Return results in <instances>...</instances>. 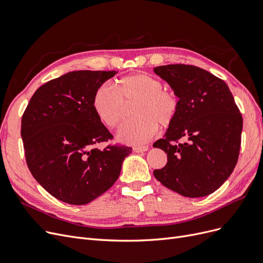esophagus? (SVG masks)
Returning <instances> with one entry per match:
<instances>
[{"instance_id": "34e87169", "label": "esophagus", "mask_w": 263, "mask_h": 263, "mask_svg": "<svg viewBox=\"0 0 263 263\" xmlns=\"http://www.w3.org/2000/svg\"><path fill=\"white\" fill-rule=\"evenodd\" d=\"M149 147L148 146H142V147H136L134 149V151H136V153H145V151H148Z\"/></svg>"}]
</instances>
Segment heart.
I'll list each match as a JSON object with an SVG mask.
<instances>
[{
	"mask_svg": "<svg viewBox=\"0 0 263 263\" xmlns=\"http://www.w3.org/2000/svg\"><path fill=\"white\" fill-rule=\"evenodd\" d=\"M136 101L133 114L136 117L127 122L118 132L124 144L139 146L153 138L157 125L168 127L177 116L178 99L174 93L163 89L159 79L147 73H135L123 78L115 89L103 84L93 98V108L98 118L109 128L123 122L125 103Z\"/></svg>",
	"mask_w": 263,
	"mask_h": 263,
	"instance_id": "b5f03b06",
	"label": "heart"
}]
</instances>
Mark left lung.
Returning a JSON list of instances; mask_svg holds the SVG:
<instances>
[{
    "label": "left lung",
    "mask_w": 263,
    "mask_h": 263,
    "mask_svg": "<svg viewBox=\"0 0 263 263\" xmlns=\"http://www.w3.org/2000/svg\"><path fill=\"white\" fill-rule=\"evenodd\" d=\"M154 72L179 99L176 118L154 144L168 157L154 176L183 196L212 194L229 178L239 156L242 117L233 94L224 81L198 67L168 65Z\"/></svg>",
    "instance_id": "obj_1"
}]
</instances>
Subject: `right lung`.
Masks as SVG:
<instances>
[{
	"mask_svg": "<svg viewBox=\"0 0 263 263\" xmlns=\"http://www.w3.org/2000/svg\"><path fill=\"white\" fill-rule=\"evenodd\" d=\"M116 71H71L34 93L22 117L28 168L58 200L84 205L112 186L130 147L95 145L112 139L93 108L99 87Z\"/></svg>",
	"mask_w": 263,
	"mask_h": 263,
	"instance_id": "add662e5",
	"label": "right lung"
}]
</instances>
